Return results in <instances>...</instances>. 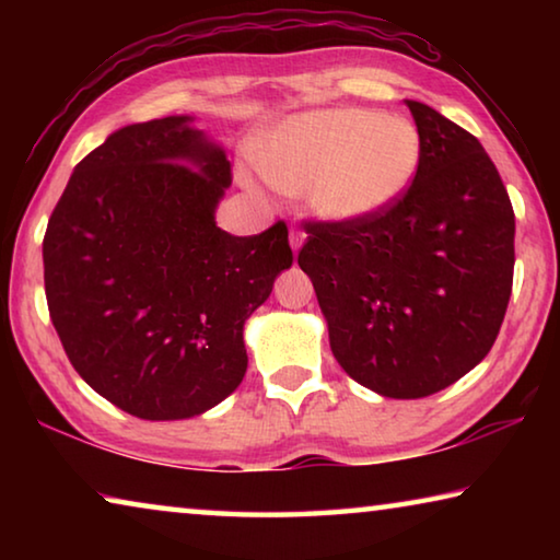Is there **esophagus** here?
Segmentation results:
<instances>
[{
    "label": "esophagus",
    "mask_w": 560,
    "mask_h": 560,
    "mask_svg": "<svg viewBox=\"0 0 560 560\" xmlns=\"http://www.w3.org/2000/svg\"><path fill=\"white\" fill-rule=\"evenodd\" d=\"M303 240H306V236H303V232L293 230V226H291V232H289V242H291V249H293V254H299Z\"/></svg>",
    "instance_id": "1"
}]
</instances>
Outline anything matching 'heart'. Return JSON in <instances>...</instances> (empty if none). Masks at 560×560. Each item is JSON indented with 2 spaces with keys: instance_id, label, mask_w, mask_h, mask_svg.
<instances>
[{
  "instance_id": "heart-1",
  "label": "heart",
  "mask_w": 560,
  "mask_h": 560,
  "mask_svg": "<svg viewBox=\"0 0 560 560\" xmlns=\"http://www.w3.org/2000/svg\"><path fill=\"white\" fill-rule=\"evenodd\" d=\"M422 158L415 122L368 108H318L279 122L254 148L271 187L306 197L320 220L358 224L383 214L412 185Z\"/></svg>"
}]
</instances>
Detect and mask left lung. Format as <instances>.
<instances>
[{
	"label": "left lung",
	"instance_id": "8db88e82",
	"mask_svg": "<svg viewBox=\"0 0 560 560\" xmlns=\"http://www.w3.org/2000/svg\"><path fill=\"white\" fill-rule=\"evenodd\" d=\"M422 138L412 185L358 224L308 222L299 267L340 368L395 400L440 393L494 346L514 281V210L477 138L405 101Z\"/></svg>",
	"mask_w": 560,
	"mask_h": 560
}]
</instances>
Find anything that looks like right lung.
<instances>
[{
  "label": "right lung",
  "mask_w": 560,
  "mask_h": 560,
  "mask_svg": "<svg viewBox=\"0 0 560 560\" xmlns=\"http://www.w3.org/2000/svg\"><path fill=\"white\" fill-rule=\"evenodd\" d=\"M192 120L110 132L73 167L44 234L66 355L140 420H187L240 387L246 318L293 261L283 222L254 236L217 226L232 167Z\"/></svg>",
  "instance_id": "obj_1"
}]
</instances>
